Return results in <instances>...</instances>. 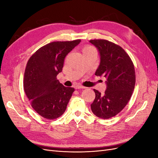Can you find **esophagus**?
<instances>
[{"mask_svg": "<svg viewBox=\"0 0 158 158\" xmlns=\"http://www.w3.org/2000/svg\"><path fill=\"white\" fill-rule=\"evenodd\" d=\"M75 89H84L85 87L82 86V85H76L74 86Z\"/></svg>", "mask_w": 158, "mask_h": 158, "instance_id": "34e87169", "label": "esophagus"}]
</instances>
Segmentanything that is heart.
I'll use <instances>...</instances> for the list:
<instances>
[{"label":"heart","instance_id":"1","mask_svg":"<svg viewBox=\"0 0 158 158\" xmlns=\"http://www.w3.org/2000/svg\"><path fill=\"white\" fill-rule=\"evenodd\" d=\"M95 51V48L92 46H90V45H87L84 47L83 48L82 51L83 52H85V51Z\"/></svg>","mask_w":158,"mask_h":158}]
</instances>
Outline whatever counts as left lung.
I'll use <instances>...</instances> for the list:
<instances>
[{
  "label": "left lung",
  "mask_w": 158,
  "mask_h": 158,
  "mask_svg": "<svg viewBox=\"0 0 158 158\" xmlns=\"http://www.w3.org/2000/svg\"><path fill=\"white\" fill-rule=\"evenodd\" d=\"M100 55L96 76L107 78V89L102 94L94 89L95 98L91 109L95 116L107 119L115 116L130 100L136 82L134 64L121 47L106 40H90Z\"/></svg>",
  "instance_id": "8db88e82"
}]
</instances>
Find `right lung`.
Returning <instances> with one entry per match:
<instances>
[{"instance_id":"add662e5","label":"right lung","mask_w":158,"mask_h":158,"mask_svg":"<svg viewBox=\"0 0 158 158\" xmlns=\"http://www.w3.org/2000/svg\"><path fill=\"white\" fill-rule=\"evenodd\" d=\"M81 40L54 41L41 47L28 60L23 89L33 109L44 118L55 119L63 114L74 91L57 80L66 56Z\"/></svg>"}]
</instances>
